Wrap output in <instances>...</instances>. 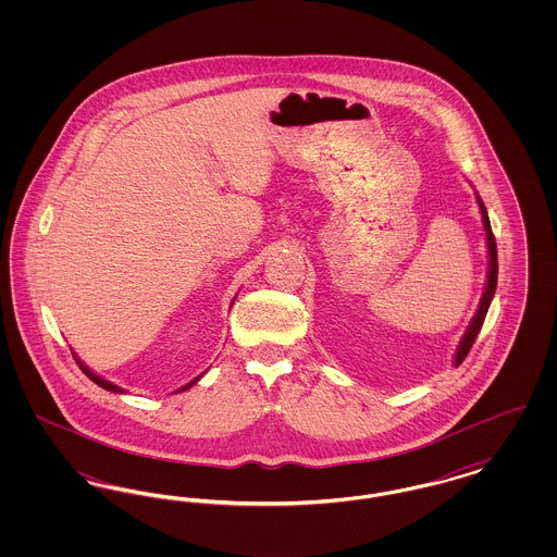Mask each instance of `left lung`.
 I'll use <instances>...</instances> for the list:
<instances>
[{
  "mask_svg": "<svg viewBox=\"0 0 557 557\" xmlns=\"http://www.w3.org/2000/svg\"><path fill=\"white\" fill-rule=\"evenodd\" d=\"M478 205H480L482 223H484V230H486L488 259H491V261H488V282H486V288H484V294H482V300H480V305H478L476 315L472 319L468 332L463 334V338H461V343H459L457 357H455V366H461V363H463V359L468 357L470 348L476 343L478 332H480V327H482V323H484L486 311H488V307H491L493 294H495V288H497V273H499V265H497V242H495L493 230H491V221H488V214H486V209H484V205H482L480 198H478Z\"/></svg>",
  "mask_w": 557,
  "mask_h": 557,
  "instance_id": "obj_1",
  "label": "left lung"
}]
</instances>
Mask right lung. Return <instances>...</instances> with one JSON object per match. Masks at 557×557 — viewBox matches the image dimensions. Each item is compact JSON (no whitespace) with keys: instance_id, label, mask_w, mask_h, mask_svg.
I'll use <instances>...</instances> for the list:
<instances>
[{"instance_id":"right-lung-1","label":"right lung","mask_w":557,"mask_h":557,"mask_svg":"<svg viewBox=\"0 0 557 557\" xmlns=\"http://www.w3.org/2000/svg\"><path fill=\"white\" fill-rule=\"evenodd\" d=\"M77 363H79L81 371H83V373H85V375H87V377H89V380H91V382H96V384H98V386H102V388H107V391H110V393H125V391H121V388H119V386H114V384H110V382H107V380H102V377H100V375H96V373H94V371L87 370V368H85V366H83V363H81V361H77ZM196 382H198V377H196V380H191V382H189V384H186V386H184V388H182V391H187V388H189V386H191V384H196Z\"/></svg>"}]
</instances>
